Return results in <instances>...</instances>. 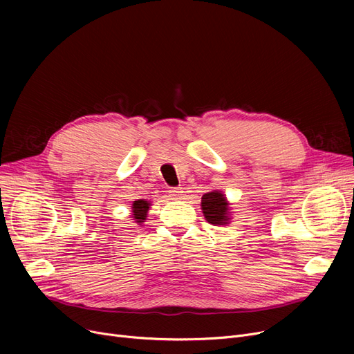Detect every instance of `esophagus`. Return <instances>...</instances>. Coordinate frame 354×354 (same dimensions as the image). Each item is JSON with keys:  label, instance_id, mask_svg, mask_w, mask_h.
<instances>
[{"label": "esophagus", "instance_id": "esophagus-1", "mask_svg": "<svg viewBox=\"0 0 354 354\" xmlns=\"http://www.w3.org/2000/svg\"><path fill=\"white\" fill-rule=\"evenodd\" d=\"M169 194H171L172 199H182L183 191H182V188H172V189L169 191Z\"/></svg>", "mask_w": 354, "mask_h": 354}]
</instances>
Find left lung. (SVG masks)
Here are the masks:
<instances>
[{
	"mask_svg": "<svg viewBox=\"0 0 354 354\" xmlns=\"http://www.w3.org/2000/svg\"><path fill=\"white\" fill-rule=\"evenodd\" d=\"M202 212L205 219L212 225L230 224V203L221 191H212L202 196Z\"/></svg>",
	"mask_w": 354,
	"mask_h": 354,
	"instance_id": "left-lung-1",
	"label": "left lung"
}]
</instances>
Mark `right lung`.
<instances>
[{
    "mask_svg": "<svg viewBox=\"0 0 354 354\" xmlns=\"http://www.w3.org/2000/svg\"><path fill=\"white\" fill-rule=\"evenodd\" d=\"M149 208H151V202H147L145 199L135 201L133 205H132V216L135 218V222H138V224H142V222H145Z\"/></svg>",
    "mask_w": 354,
    "mask_h": 354,
    "instance_id": "right-lung-1",
    "label": "right lung"
}]
</instances>
